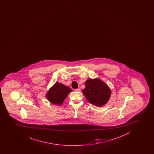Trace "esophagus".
I'll use <instances>...</instances> for the list:
<instances>
[{
	"label": "esophagus",
	"instance_id": "obj_1",
	"mask_svg": "<svg viewBox=\"0 0 154 154\" xmlns=\"http://www.w3.org/2000/svg\"><path fill=\"white\" fill-rule=\"evenodd\" d=\"M75 91H80V88H77V89H75Z\"/></svg>",
	"mask_w": 154,
	"mask_h": 154
}]
</instances>
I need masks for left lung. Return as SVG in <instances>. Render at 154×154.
Instances as JSON below:
<instances>
[{"label":"left lung","mask_w":154,"mask_h":154,"mask_svg":"<svg viewBox=\"0 0 154 154\" xmlns=\"http://www.w3.org/2000/svg\"><path fill=\"white\" fill-rule=\"evenodd\" d=\"M85 86L83 90V94L91 104L101 106L109 100L111 91L101 80L90 79L85 82Z\"/></svg>","instance_id":"8db88e82"}]
</instances>
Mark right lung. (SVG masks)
Instances as JSON below:
<instances>
[{
    "label": "right lung",
    "instance_id": "right-lung-1",
    "mask_svg": "<svg viewBox=\"0 0 154 154\" xmlns=\"http://www.w3.org/2000/svg\"><path fill=\"white\" fill-rule=\"evenodd\" d=\"M71 91V89L69 87L57 82L50 89L47 94V97L52 103L61 105Z\"/></svg>",
    "mask_w": 154,
    "mask_h": 154
}]
</instances>
